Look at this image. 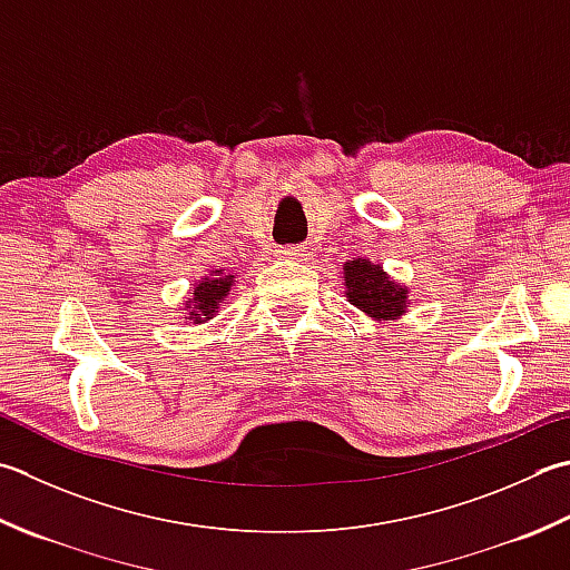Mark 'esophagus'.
I'll use <instances>...</instances> for the list:
<instances>
[{"instance_id":"esophagus-1","label":"esophagus","mask_w":570,"mask_h":570,"mask_svg":"<svg viewBox=\"0 0 570 570\" xmlns=\"http://www.w3.org/2000/svg\"><path fill=\"white\" fill-rule=\"evenodd\" d=\"M278 259H298V256H304V252H301L298 247H278L274 252Z\"/></svg>"}]
</instances>
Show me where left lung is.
Instances as JSON below:
<instances>
[{"instance_id":"8db88e82","label":"left lung","mask_w":570,"mask_h":570,"mask_svg":"<svg viewBox=\"0 0 570 570\" xmlns=\"http://www.w3.org/2000/svg\"><path fill=\"white\" fill-rule=\"evenodd\" d=\"M345 286H348V301L353 306L365 311L371 318L390 321L405 311L407 288H400L383 274L381 266L367 259L345 262Z\"/></svg>"}]
</instances>
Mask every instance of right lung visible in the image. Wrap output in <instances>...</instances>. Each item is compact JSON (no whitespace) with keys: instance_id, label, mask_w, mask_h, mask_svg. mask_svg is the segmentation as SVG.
Returning a JSON list of instances; mask_svg holds the SVG:
<instances>
[{"instance_id":"1","label":"right lung","mask_w":570,"mask_h":570,"mask_svg":"<svg viewBox=\"0 0 570 570\" xmlns=\"http://www.w3.org/2000/svg\"><path fill=\"white\" fill-rule=\"evenodd\" d=\"M232 278L234 276H222V272H215V276L205 278L203 284H197L195 298L187 301V308L195 306V311H189V318H195V321L205 318L207 321V318L215 316V308L219 306V301L225 298L227 292H229Z\"/></svg>"}]
</instances>
